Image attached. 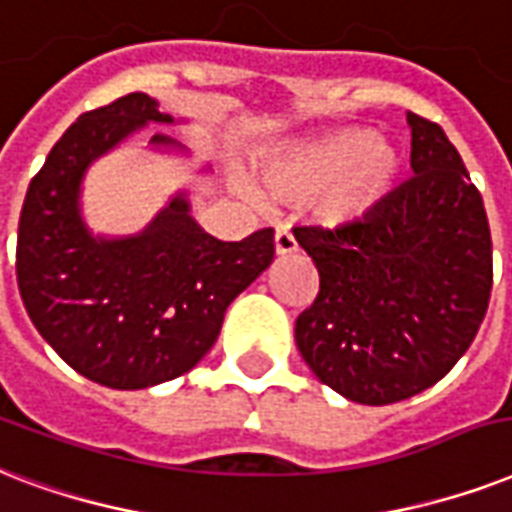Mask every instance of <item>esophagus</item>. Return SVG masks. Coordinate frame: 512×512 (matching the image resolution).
<instances>
[{
  "label": "esophagus",
  "mask_w": 512,
  "mask_h": 512,
  "mask_svg": "<svg viewBox=\"0 0 512 512\" xmlns=\"http://www.w3.org/2000/svg\"><path fill=\"white\" fill-rule=\"evenodd\" d=\"M299 248L296 245V237L288 232V229H277L275 232V253L277 256H288V253H293Z\"/></svg>",
  "instance_id": "esophagus-1"
}]
</instances>
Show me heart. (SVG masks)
I'll return each instance as SVG.
<instances>
[{
    "mask_svg": "<svg viewBox=\"0 0 512 512\" xmlns=\"http://www.w3.org/2000/svg\"><path fill=\"white\" fill-rule=\"evenodd\" d=\"M403 173V152L371 128H344L264 160V184L275 197L304 200L321 192L315 216L328 227H355L374 216L398 189Z\"/></svg>",
    "mask_w": 512,
    "mask_h": 512,
    "instance_id": "1",
    "label": "heart"
}]
</instances>
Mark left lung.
<instances>
[{
  "label": "left lung",
  "instance_id": "8db88e82",
  "mask_svg": "<svg viewBox=\"0 0 512 512\" xmlns=\"http://www.w3.org/2000/svg\"><path fill=\"white\" fill-rule=\"evenodd\" d=\"M411 170L355 227H296L320 275L296 347L355 403L387 406L433 387L489 310L491 232L481 192L441 125L408 114Z\"/></svg>",
  "mask_w": 512,
  "mask_h": 512
}]
</instances>
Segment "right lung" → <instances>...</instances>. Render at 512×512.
Returning a JSON list of instances; mask_svg holds the SVG:
<instances>
[{"mask_svg": "<svg viewBox=\"0 0 512 512\" xmlns=\"http://www.w3.org/2000/svg\"><path fill=\"white\" fill-rule=\"evenodd\" d=\"M146 122H173L146 93L82 114L31 178L18 221L15 275L31 323L77 374L112 390H144L197 366L229 304L275 259V229L216 240L184 194L138 235H90L79 213L87 165ZM152 144L181 149L162 133Z\"/></svg>", "mask_w": 512, "mask_h": 512, "instance_id": "obj_1", "label": "right lung"}]
</instances>
